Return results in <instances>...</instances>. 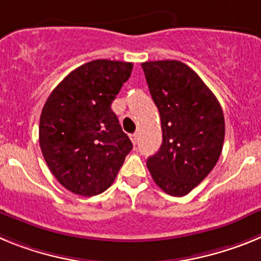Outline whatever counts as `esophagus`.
Wrapping results in <instances>:
<instances>
[{"instance_id": "esophagus-1", "label": "esophagus", "mask_w": 261, "mask_h": 261, "mask_svg": "<svg viewBox=\"0 0 261 261\" xmlns=\"http://www.w3.org/2000/svg\"><path fill=\"white\" fill-rule=\"evenodd\" d=\"M130 138H131V142H133L134 144H137L138 143V139H139V134H138V133L133 134V135H130Z\"/></svg>"}]
</instances>
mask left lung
<instances>
[{
    "instance_id": "left-lung-1",
    "label": "left lung",
    "mask_w": 261,
    "mask_h": 261,
    "mask_svg": "<svg viewBox=\"0 0 261 261\" xmlns=\"http://www.w3.org/2000/svg\"><path fill=\"white\" fill-rule=\"evenodd\" d=\"M162 119L163 143L147 159L165 193L185 196L212 172L223 147L225 117L217 97L190 67L177 60L142 63Z\"/></svg>"
}]
</instances>
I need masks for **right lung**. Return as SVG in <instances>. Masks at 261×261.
<instances>
[{
	"label": "right lung",
	"mask_w": 261,
	"mask_h": 261,
	"mask_svg": "<svg viewBox=\"0 0 261 261\" xmlns=\"http://www.w3.org/2000/svg\"><path fill=\"white\" fill-rule=\"evenodd\" d=\"M133 63L98 59L76 68L43 106L39 143L56 180L92 197L114 182L133 143L112 110Z\"/></svg>",
	"instance_id": "obj_1"
}]
</instances>
